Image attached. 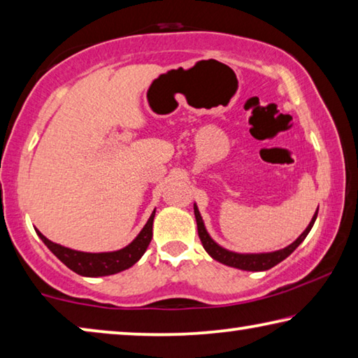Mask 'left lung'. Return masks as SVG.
<instances>
[{
	"mask_svg": "<svg viewBox=\"0 0 358 358\" xmlns=\"http://www.w3.org/2000/svg\"><path fill=\"white\" fill-rule=\"evenodd\" d=\"M319 210V208H317ZM194 215H196V221H197V232H199V237H201V242L203 248H206V252L212 257L213 259L220 261L221 264H226V266H231V268H237V269H242V271H268L271 268H274L275 264H279L280 261L285 259L287 257H290V255L296 250V247L301 243L306 236L309 234V231L312 229V226L315 223V218H317V212L314 217H312L310 223L308 228L304 229V232L301 236L298 237L296 241L290 245L282 248V250H277V252H271V253H236V252H231V250H226L221 245H218L217 242H215L212 237L206 229V224H203V220L199 213V208L194 203Z\"/></svg>",
	"mask_w": 358,
	"mask_h": 358,
	"instance_id": "8db88e82",
	"label": "left lung"
}]
</instances>
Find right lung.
<instances>
[{
  "mask_svg": "<svg viewBox=\"0 0 358 358\" xmlns=\"http://www.w3.org/2000/svg\"><path fill=\"white\" fill-rule=\"evenodd\" d=\"M156 208L152 210L150 220L146 221L143 229L140 231V234L129 243L127 247L121 248L116 252H103V253H87V252H78L71 250V248L60 245L49 241L48 237H44L41 232H38L39 239H41L46 247L52 252L66 268L75 271L76 274L84 277H103L117 274V272L129 269L130 266H134L137 261L143 257V253L148 248L151 237H152V221H155Z\"/></svg>",
  "mask_w": 358,
  "mask_h": 358,
  "instance_id": "obj_1",
  "label": "right lung"
}]
</instances>
